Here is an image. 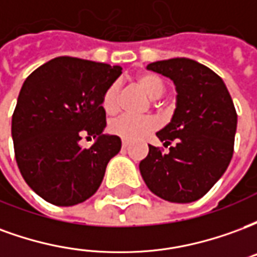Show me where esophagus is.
Returning a JSON list of instances; mask_svg holds the SVG:
<instances>
[{
	"label": "esophagus",
	"instance_id": "34e87169",
	"mask_svg": "<svg viewBox=\"0 0 257 257\" xmlns=\"http://www.w3.org/2000/svg\"><path fill=\"white\" fill-rule=\"evenodd\" d=\"M128 146H129V142H128V140L123 139V140H122V147H125V149H126Z\"/></svg>",
	"mask_w": 257,
	"mask_h": 257
}]
</instances>
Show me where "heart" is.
<instances>
[{
    "mask_svg": "<svg viewBox=\"0 0 257 257\" xmlns=\"http://www.w3.org/2000/svg\"><path fill=\"white\" fill-rule=\"evenodd\" d=\"M136 84L139 85L142 90L151 99H157L164 93L165 84L154 73H142L136 77ZM101 106L107 114H114L118 110V84L112 82L106 88L103 97H101ZM158 126V121L153 115H121L115 118L110 123L111 134L117 135L125 140L140 139L151 131Z\"/></svg>",
    "mask_w": 257,
    "mask_h": 257,
    "instance_id": "b5f03b06",
    "label": "heart"
}]
</instances>
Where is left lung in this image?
<instances>
[{"label": "left lung", "mask_w": 257, "mask_h": 257, "mask_svg": "<svg viewBox=\"0 0 257 257\" xmlns=\"http://www.w3.org/2000/svg\"><path fill=\"white\" fill-rule=\"evenodd\" d=\"M149 70L172 79L178 103L172 121L157 132L169 153L149 145L142 178L160 198L187 204L202 198L226 172L234 153L237 111L223 79L186 58L154 62Z\"/></svg>", "instance_id": "obj_1"}]
</instances>
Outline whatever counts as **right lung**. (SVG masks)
<instances>
[{
    "label": "right lung",
    "instance_id": "1",
    "mask_svg": "<svg viewBox=\"0 0 257 257\" xmlns=\"http://www.w3.org/2000/svg\"><path fill=\"white\" fill-rule=\"evenodd\" d=\"M122 67L62 56L26 78L12 115L15 158L26 183L56 206H73L100 187L121 139L103 135L104 90ZM96 142L82 149L78 142Z\"/></svg>",
    "mask_w": 257,
    "mask_h": 257
}]
</instances>
